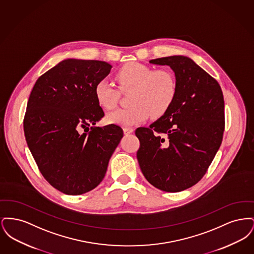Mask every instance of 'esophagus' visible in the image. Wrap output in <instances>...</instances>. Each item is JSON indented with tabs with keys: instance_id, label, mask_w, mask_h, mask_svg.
Here are the masks:
<instances>
[{
	"instance_id": "1",
	"label": "esophagus",
	"mask_w": 254,
	"mask_h": 254,
	"mask_svg": "<svg viewBox=\"0 0 254 254\" xmlns=\"http://www.w3.org/2000/svg\"><path fill=\"white\" fill-rule=\"evenodd\" d=\"M132 127H124V133L126 134V135H128V134H130V133L133 132Z\"/></svg>"
}]
</instances>
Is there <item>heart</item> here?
Here are the masks:
<instances>
[{
    "label": "heart",
    "instance_id": "b5f03b06",
    "mask_svg": "<svg viewBox=\"0 0 254 254\" xmlns=\"http://www.w3.org/2000/svg\"><path fill=\"white\" fill-rule=\"evenodd\" d=\"M116 82L121 92L130 91L126 109H117L107 116L109 123L132 126L152 115L163 116L172 106L177 92L174 74L168 69H156L139 63H127L116 73ZM97 103L103 109H114L119 101L118 89L107 80L97 83L94 89Z\"/></svg>",
    "mask_w": 254,
    "mask_h": 254
}]
</instances>
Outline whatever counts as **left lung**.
<instances>
[{"label": "left lung", "mask_w": 254, "mask_h": 254, "mask_svg": "<svg viewBox=\"0 0 254 254\" xmlns=\"http://www.w3.org/2000/svg\"><path fill=\"white\" fill-rule=\"evenodd\" d=\"M169 65L177 92L170 109L148 127H138L137 159L145 179L167 192L200 181L221 145L225 103L217 81L186 56L149 61Z\"/></svg>", "instance_id": "1"}]
</instances>
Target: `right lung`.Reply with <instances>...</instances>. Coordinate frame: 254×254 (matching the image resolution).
Wrapping results in <instances>:
<instances>
[{"label":"right lung","mask_w":254,"mask_h":254,"mask_svg":"<svg viewBox=\"0 0 254 254\" xmlns=\"http://www.w3.org/2000/svg\"><path fill=\"white\" fill-rule=\"evenodd\" d=\"M111 67L103 61H62L39 77L30 93L25 140L42 175L63 193L95 189L123 138L117 125L94 127L105 115L95 85Z\"/></svg>","instance_id":"add662e5"}]
</instances>
